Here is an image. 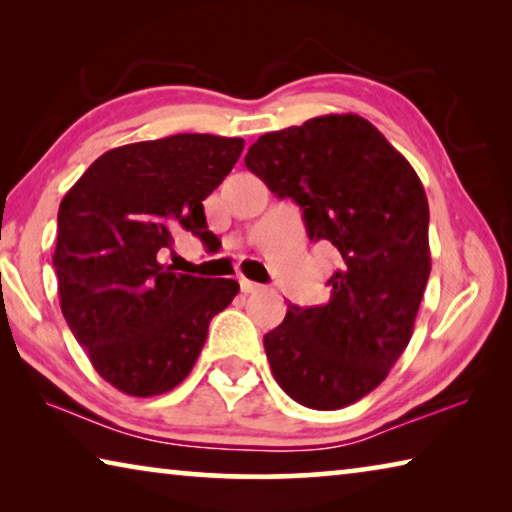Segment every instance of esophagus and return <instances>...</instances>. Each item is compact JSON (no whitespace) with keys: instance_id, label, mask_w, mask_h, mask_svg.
<instances>
[{"instance_id":"34e87169","label":"esophagus","mask_w":512,"mask_h":512,"mask_svg":"<svg viewBox=\"0 0 512 512\" xmlns=\"http://www.w3.org/2000/svg\"><path fill=\"white\" fill-rule=\"evenodd\" d=\"M239 287L244 293H257V291H264V284H257L253 280H246V277H241L239 280Z\"/></svg>"}]
</instances>
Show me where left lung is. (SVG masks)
Instances as JSON below:
<instances>
[{
	"mask_svg": "<svg viewBox=\"0 0 512 512\" xmlns=\"http://www.w3.org/2000/svg\"><path fill=\"white\" fill-rule=\"evenodd\" d=\"M246 167L302 207L311 241L339 250L329 300L291 305L264 348L291 400L343 409L375 391L411 341L431 273L427 194L409 160L352 112L262 135Z\"/></svg>",
	"mask_w": 512,
	"mask_h": 512,
	"instance_id": "obj_1",
	"label": "left lung"
}]
</instances>
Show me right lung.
<instances>
[{
    "label": "right lung",
    "mask_w": 512,
    "mask_h": 512,
    "mask_svg": "<svg viewBox=\"0 0 512 512\" xmlns=\"http://www.w3.org/2000/svg\"><path fill=\"white\" fill-rule=\"evenodd\" d=\"M244 151L241 137L180 133L94 160L58 210L60 309L94 370L133 397L176 388L235 280L173 273L160 250L187 230L210 239L203 201Z\"/></svg>",
    "instance_id": "add662e5"
}]
</instances>
